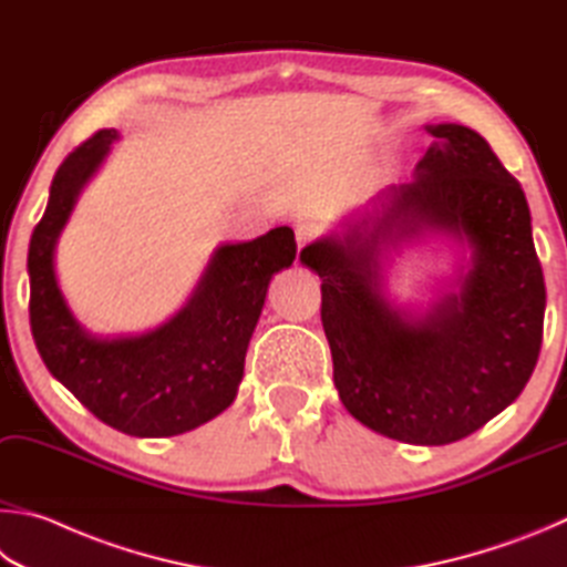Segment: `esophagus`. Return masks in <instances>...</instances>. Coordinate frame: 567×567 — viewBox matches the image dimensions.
Returning <instances> with one entry per match:
<instances>
[{"label": "esophagus", "mask_w": 567, "mask_h": 567, "mask_svg": "<svg viewBox=\"0 0 567 567\" xmlns=\"http://www.w3.org/2000/svg\"><path fill=\"white\" fill-rule=\"evenodd\" d=\"M316 236H319V228H316V224H309V221L296 224V244H299V251L303 246H309Z\"/></svg>", "instance_id": "esophagus-1"}]
</instances>
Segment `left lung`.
<instances>
[{"label":"left lung","mask_w":567,"mask_h":567,"mask_svg":"<svg viewBox=\"0 0 567 567\" xmlns=\"http://www.w3.org/2000/svg\"><path fill=\"white\" fill-rule=\"evenodd\" d=\"M425 132L435 142L413 182L346 218L341 236L306 246L301 264L323 278L321 321L346 411L393 441L445 445L525 389L543 343L545 281L528 202L491 144L461 124ZM425 230L468 243L472 266L458 295L413 317L384 299L380 251Z\"/></svg>","instance_id":"1"}]
</instances>
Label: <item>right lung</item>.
I'll list each match as a JSON object with an SVG mask.
<instances>
[{"instance_id":"add662e5","label":"right lung","mask_w":567,"mask_h":567,"mask_svg":"<svg viewBox=\"0 0 567 567\" xmlns=\"http://www.w3.org/2000/svg\"><path fill=\"white\" fill-rule=\"evenodd\" d=\"M118 134L102 128L56 168L29 241V323L49 373L99 421L136 439H164L216 419L234 403L268 284L296 258L289 226L218 246L192 299L158 329L102 339L69 311L54 248L89 178Z\"/></svg>"}]
</instances>
